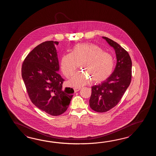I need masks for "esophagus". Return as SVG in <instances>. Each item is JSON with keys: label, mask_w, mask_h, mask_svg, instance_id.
I'll return each instance as SVG.
<instances>
[{"label": "esophagus", "mask_w": 156, "mask_h": 156, "mask_svg": "<svg viewBox=\"0 0 156 156\" xmlns=\"http://www.w3.org/2000/svg\"><path fill=\"white\" fill-rule=\"evenodd\" d=\"M80 89H81L80 87H73V90H74L75 93H76L78 91H79Z\"/></svg>", "instance_id": "1"}]
</instances>
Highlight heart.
<instances>
[{"label":"heart","mask_w":156,"mask_h":156,"mask_svg":"<svg viewBox=\"0 0 156 156\" xmlns=\"http://www.w3.org/2000/svg\"><path fill=\"white\" fill-rule=\"evenodd\" d=\"M80 64L90 75L79 72L70 80L73 86H81L93 79L100 83L107 79L113 73L115 61L113 56L100 47L90 43H79L74 46L71 53L63 55L61 60V70L64 76H73Z\"/></svg>","instance_id":"heart-1"}]
</instances>
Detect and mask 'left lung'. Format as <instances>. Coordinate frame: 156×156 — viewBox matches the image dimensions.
Returning <instances> with one entry per match:
<instances>
[{"label":"left lung","mask_w":156,"mask_h":156,"mask_svg":"<svg viewBox=\"0 0 156 156\" xmlns=\"http://www.w3.org/2000/svg\"><path fill=\"white\" fill-rule=\"evenodd\" d=\"M103 38L115 51L117 62L114 72L106 80L91 87L90 106L99 113L106 112L116 106L132 80V62L128 52L116 42L106 37Z\"/></svg>","instance_id":"1"}]
</instances>
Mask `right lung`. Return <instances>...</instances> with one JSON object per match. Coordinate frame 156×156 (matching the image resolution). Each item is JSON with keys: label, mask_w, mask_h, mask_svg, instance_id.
<instances>
[{"label": "right lung", "mask_w": 156, "mask_h": 156, "mask_svg": "<svg viewBox=\"0 0 156 156\" xmlns=\"http://www.w3.org/2000/svg\"><path fill=\"white\" fill-rule=\"evenodd\" d=\"M58 42L41 43L28 53L22 66V76L30 100L40 110L52 116L65 113L73 96V89H62L63 79L55 46Z\"/></svg>", "instance_id": "1"}]
</instances>
